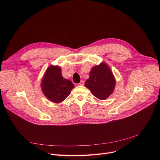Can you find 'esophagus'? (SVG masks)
<instances>
[{
  "instance_id": "34e87169",
  "label": "esophagus",
  "mask_w": 160,
  "mask_h": 160,
  "mask_svg": "<svg viewBox=\"0 0 160 160\" xmlns=\"http://www.w3.org/2000/svg\"><path fill=\"white\" fill-rule=\"evenodd\" d=\"M84 85V82L82 80L79 83H78V85Z\"/></svg>"
}]
</instances>
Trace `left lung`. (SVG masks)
<instances>
[{
  "instance_id": "obj_1",
  "label": "left lung",
  "mask_w": 160,
  "mask_h": 160,
  "mask_svg": "<svg viewBox=\"0 0 160 160\" xmlns=\"http://www.w3.org/2000/svg\"><path fill=\"white\" fill-rule=\"evenodd\" d=\"M115 85V78L105 62L93 67L90 70L89 78L85 83V86L92 94L101 100L107 99L113 92Z\"/></svg>"
}]
</instances>
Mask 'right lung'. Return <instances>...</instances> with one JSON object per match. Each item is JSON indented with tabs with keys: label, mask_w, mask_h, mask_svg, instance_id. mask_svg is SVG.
Returning a JSON list of instances; mask_svg holds the SVG:
<instances>
[{
	"label": "right lung",
	"mask_w": 160,
	"mask_h": 160,
	"mask_svg": "<svg viewBox=\"0 0 160 160\" xmlns=\"http://www.w3.org/2000/svg\"><path fill=\"white\" fill-rule=\"evenodd\" d=\"M74 87L70 80L62 77L61 69L58 66H49L41 82L42 90L45 97L55 103L62 102Z\"/></svg>",
	"instance_id": "right-lung-1"
}]
</instances>
